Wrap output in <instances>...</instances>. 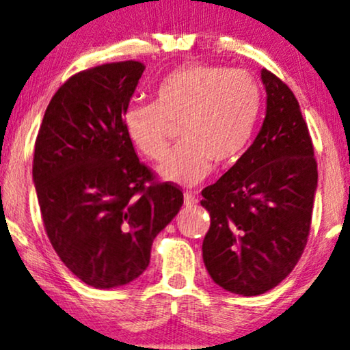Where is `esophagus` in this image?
<instances>
[{
    "instance_id": "esophagus-1",
    "label": "esophagus",
    "mask_w": 350,
    "mask_h": 350,
    "mask_svg": "<svg viewBox=\"0 0 350 350\" xmlns=\"http://www.w3.org/2000/svg\"><path fill=\"white\" fill-rule=\"evenodd\" d=\"M184 203H185V206H193V204L198 203V197L192 192H185L184 193Z\"/></svg>"
}]
</instances>
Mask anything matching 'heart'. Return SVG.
I'll use <instances>...</instances> for the list:
<instances>
[{"instance_id":"b5f03b06","label":"heart","mask_w":350,"mask_h":350,"mask_svg":"<svg viewBox=\"0 0 350 350\" xmlns=\"http://www.w3.org/2000/svg\"><path fill=\"white\" fill-rule=\"evenodd\" d=\"M262 110L259 81L245 70L187 64L161 80L153 104L124 111L123 128L134 148L152 161L167 155L171 126L183 144L158 167L167 183L195 185L211 167L234 166L251 139Z\"/></svg>"}]
</instances>
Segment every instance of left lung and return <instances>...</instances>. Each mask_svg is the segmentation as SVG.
Returning <instances> with one entry per match:
<instances>
[{
    "label": "left lung",
    "instance_id": "1",
    "mask_svg": "<svg viewBox=\"0 0 350 350\" xmlns=\"http://www.w3.org/2000/svg\"><path fill=\"white\" fill-rule=\"evenodd\" d=\"M267 109L254 142L203 189L211 216L203 262L226 291L258 296L290 275L304 253L317 190L314 146L293 91L260 70Z\"/></svg>",
    "mask_w": 350,
    "mask_h": 350
}]
</instances>
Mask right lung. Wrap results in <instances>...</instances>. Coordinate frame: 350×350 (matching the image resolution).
Returning <instances> with one entry per match:
<instances>
[{
  "mask_svg": "<svg viewBox=\"0 0 350 350\" xmlns=\"http://www.w3.org/2000/svg\"><path fill=\"white\" fill-rule=\"evenodd\" d=\"M144 70L126 60L73 75L51 99L35 142L46 234L70 272L99 290L141 275L153 240L184 203L178 187L153 180L124 133Z\"/></svg>",
  "mask_w": 350,
  "mask_h": 350,
  "instance_id": "1",
  "label": "right lung"
}]
</instances>
